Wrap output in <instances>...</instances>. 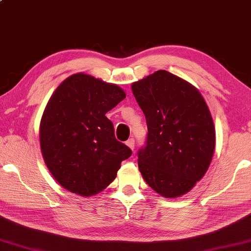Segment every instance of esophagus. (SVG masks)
Here are the masks:
<instances>
[{"mask_svg":"<svg viewBox=\"0 0 251 251\" xmlns=\"http://www.w3.org/2000/svg\"><path fill=\"white\" fill-rule=\"evenodd\" d=\"M126 146L129 147L131 150L135 149V140H134V138H130L129 140H126Z\"/></svg>","mask_w":251,"mask_h":251,"instance_id":"esophagus-1","label":"esophagus"}]
</instances>
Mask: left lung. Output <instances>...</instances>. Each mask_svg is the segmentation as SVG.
I'll return each instance as SVG.
<instances>
[{
	"mask_svg": "<svg viewBox=\"0 0 251 251\" xmlns=\"http://www.w3.org/2000/svg\"><path fill=\"white\" fill-rule=\"evenodd\" d=\"M132 91L148 126L139 172L161 196H183L212 161L216 137L210 109L194 85L166 70L134 82Z\"/></svg>",
	"mask_w": 251,
	"mask_h": 251,
	"instance_id": "obj_1",
	"label": "left lung"
}]
</instances>
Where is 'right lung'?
Returning <instances> with one entry per match:
<instances>
[{
  "label": "right lung",
  "mask_w": 251,
  "mask_h": 251,
  "mask_svg": "<svg viewBox=\"0 0 251 251\" xmlns=\"http://www.w3.org/2000/svg\"><path fill=\"white\" fill-rule=\"evenodd\" d=\"M125 98L118 85L79 72L60 83L48 101L39 126L41 153L67 191L83 197L102 192L131 156L105 116Z\"/></svg>",
  "instance_id": "add662e5"
}]
</instances>
